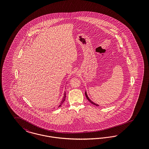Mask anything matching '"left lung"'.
Wrapping results in <instances>:
<instances>
[{"instance_id": "left-lung-1", "label": "left lung", "mask_w": 149, "mask_h": 149, "mask_svg": "<svg viewBox=\"0 0 149 149\" xmlns=\"http://www.w3.org/2000/svg\"><path fill=\"white\" fill-rule=\"evenodd\" d=\"M85 96H86V98L91 103H92L93 104H94V105H95V106H99V105L98 104H96L95 103H94L93 101H92L91 99L88 97V95H87V93H86V91H85Z\"/></svg>"}]
</instances>
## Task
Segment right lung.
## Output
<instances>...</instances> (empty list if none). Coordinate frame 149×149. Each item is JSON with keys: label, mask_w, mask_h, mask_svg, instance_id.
Listing matches in <instances>:
<instances>
[{"label": "right lung", "mask_w": 149, "mask_h": 149, "mask_svg": "<svg viewBox=\"0 0 149 149\" xmlns=\"http://www.w3.org/2000/svg\"><path fill=\"white\" fill-rule=\"evenodd\" d=\"M65 98H66V92H64V96H63V99L61 100V102H60V104H59V106H58V107L61 106L62 104L64 103V101L65 100Z\"/></svg>", "instance_id": "add662e5"}]
</instances>
